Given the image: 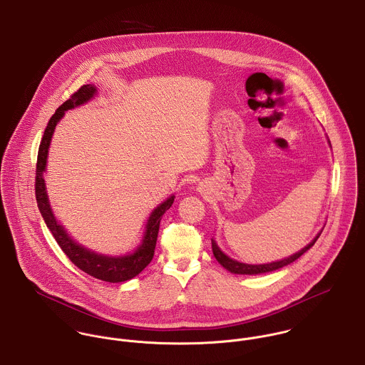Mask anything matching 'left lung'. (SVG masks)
Wrapping results in <instances>:
<instances>
[{"label":"left lung","instance_id":"obj_1","mask_svg":"<svg viewBox=\"0 0 365 365\" xmlns=\"http://www.w3.org/2000/svg\"><path fill=\"white\" fill-rule=\"evenodd\" d=\"M322 231L316 235V238L307 244L304 248H302L299 252L293 254L289 258H285L282 261H277V262H271V264H261V265H250V264H242V262H238L235 259H231L230 257H227L219 247L216 244V241L212 238V248H213V254L216 257V259L219 261V264H221L227 271L232 272V274H241V275H257V274H264V272H271V271H275V269H279L285 265H289L293 261H296L299 257H302L310 247L314 245V242L317 241V238L320 237Z\"/></svg>","mask_w":365,"mask_h":365}]
</instances>
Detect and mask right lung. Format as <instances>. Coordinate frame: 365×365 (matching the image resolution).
<instances>
[{"instance_id": "add662e5", "label": "right lung", "mask_w": 365, "mask_h": 365, "mask_svg": "<svg viewBox=\"0 0 365 365\" xmlns=\"http://www.w3.org/2000/svg\"><path fill=\"white\" fill-rule=\"evenodd\" d=\"M96 91H97L96 86H93V84L81 86L76 93L71 96L69 100H66L56 110V113L49 120L48 127L41 140L39 150H38L35 195H36L39 212L45 220L48 228L51 230L52 235L55 237V240L59 244V247L62 248V251L69 257V259L73 262L74 265L77 268H80L81 271H84L86 274L94 277L100 281L117 284V282H125L128 279H133L152 261L153 252H155V245H156V238H158V231H159V222H160L163 213L172 206L175 196H170L168 200L160 203L150 213L148 222H146L143 244L135 250V252H133L130 255H124V257H107V255L96 254V252L78 245L69 237L66 230L56 221L53 213H52L49 200H48L45 180H43V172L46 168V158H48L51 140H52L55 127L59 123V120L65 115V111L74 108L80 104H84L96 94Z\"/></svg>"}]
</instances>
